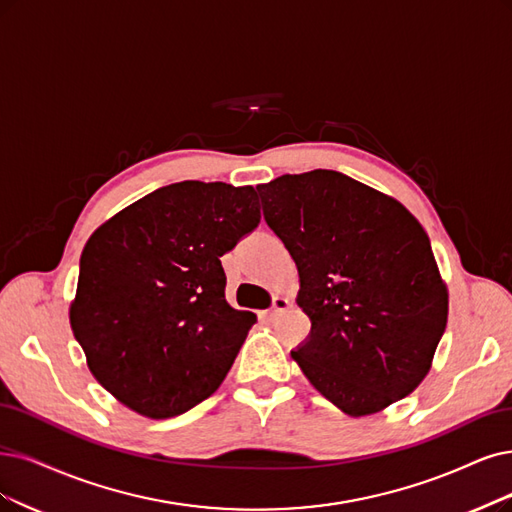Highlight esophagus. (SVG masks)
<instances>
[{
	"instance_id": "1",
	"label": "esophagus",
	"mask_w": 512,
	"mask_h": 512,
	"mask_svg": "<svg viewBox=\"0 0 512 512\" xmlns=\"http://www.w3.org/2000/svg\"><path fill=\"white\" fill-rule=\"evenodd\" d=\"M289 308V301L285 297H274L272 299V308L266 312L268 318H276L280 312H285Z\"/></svg>"
}]
</instances>
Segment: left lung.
I'll list each match as a JSON object with an SVG mask.
<instances>
[{"instance_id":"obj_1","label":"left lung","mask_w":512,"mask_h":512,"mask_svg":"<svg viewBox=\"0 0 512 512\" xmlns=\"http://www.w3.org/2000/svg\"><path fill=\"white\" fill-rule=\"evenodd\" d=\"M263 217L299 272L312 329L291 356L352 418L405 399L430 371L447 287L420 221L337 170L257 185Z\"/></svg>"}]
</instances>
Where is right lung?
<instances>
[{"instance_id": "right-lung-1", "label": "right lung", "mask_w": 512, "mask_h": 512, "mask_svg": "<svg viewBox=\"0 0 512 512\" xmlns=\"http://www.w3.org/2000/svg\"><path fill=\"white\" fill-rule=\"evenodd\" d=\"M259 219L251 185L181 181L90 236L69 320L92 375L122 405L175 418L221 386L257 320L225 301L221 257Z\"/></svg>"}]
</instances>
